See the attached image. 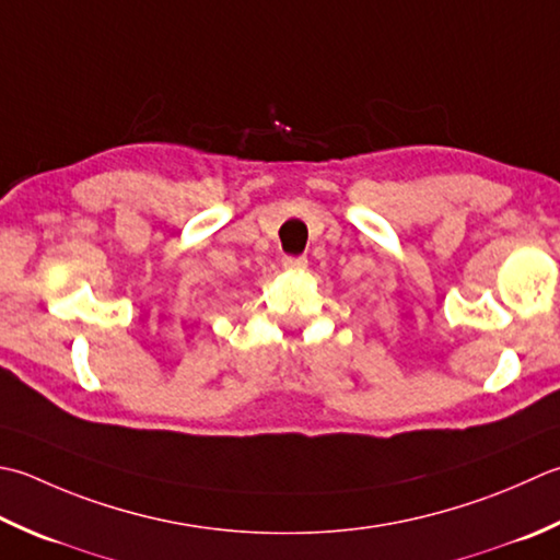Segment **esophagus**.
Returning a JSON list of instances; mask_svg holds the SVG:
<instances>
[{
    "instance_id": "34e87169",
    "label": "esophagus",
    "mask_w": 560,
    "mask_h": 560,
    "mask_svg": "<svg viewBox=\"0 0 560 560\" xmlns=\"http://www.w3.org/2000/svg\"><path fill=\"white\" fill-rule=\"evenodd\" d=\"M281 267L283 269H291V271H299V269L308 267V259H305V257H283L281 259Z\"/></svg>"
}]
</instances>
